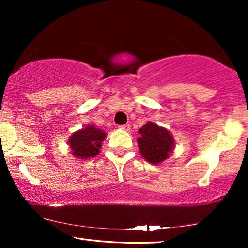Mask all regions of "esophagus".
<instances>
[{
	"mask_svg": "<svg viewBox=\"0 0 248 248\" xmlns=\"http://www.w3.org/2000/svg\"><path fill=\"white\" fill-rule=\"evenodd\" d=\"M121 128V130H124V131H128L131 128V125L130 124H124V125H120V126H118Z\"/></svg>",
	"mask_w": 248,
	"mask_h": 248,
	"instance_id": "1",
	"label": "esophagus"
}]
</instances>
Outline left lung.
<instances>
[{"label": "left lung", "mask_w": 248, "mask_h": 248, "mask_svg": "<svg viewBox=\"0 0 248 248\" xmlns=\"http://www.w3.org/2000/svg\"><path fill=\"white\" fill-rule=\"evenodd\" d=\"M140 137L138 144L140 152L145 160L150 164L158 165L166 160L172 152L175 140L170 132L165 127L148 122L139 130Z\"/></svg>", "instance_id": "obj_1"}]
</instances>
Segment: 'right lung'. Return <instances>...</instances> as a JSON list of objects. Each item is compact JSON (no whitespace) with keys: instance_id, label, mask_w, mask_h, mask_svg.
<instances>
[{"instance_id":"add662e5","label":"right lung","mask_w":248,"mask_h":248,"mask_svg":"<svg viewBox=\"0 0 248 248\" xmlns=\"http://www.w3.org/2000/svg\"><path fill=\"white\" fill-rule=\"evenodd\" d=\"M106 138V133L93 125H88L71 135L69 144L73 157L81 160L93 158L99 155L101 142Z\"/></svg>"}]
</instances>
